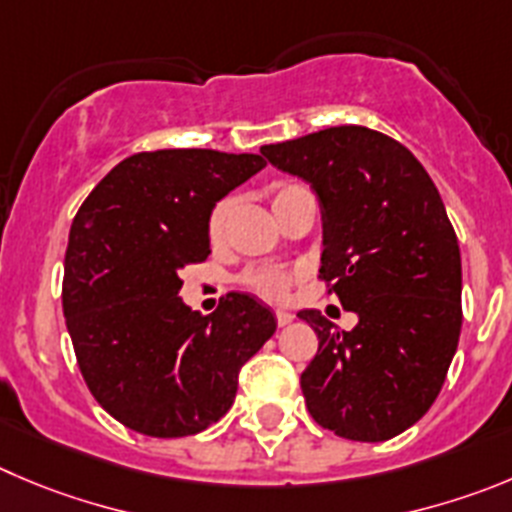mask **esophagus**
Wrapping results in <instances>:
<instances>
[{
    "instance_id": "esophagus-1",
    "label": "esophagus",
    "mask_w": 512,
    "mask_h": 512,
    "mask_svg": "<svg viewBox=\"0 0 512 512\" xmlns=\"http://www.w3.org/2000/svg\"><path fill=\"white\" fill-rule=\"evenodd\" d=\"M295 315L288 313V310H275V321H278V326H288V323H293Z\"/></svg>"
}]
</instances>
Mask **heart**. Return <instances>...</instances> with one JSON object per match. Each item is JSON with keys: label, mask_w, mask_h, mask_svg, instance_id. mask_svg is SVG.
<instances>
[{"label": "heart", "mask_w": 512, "mask_h": 512, "mask_svg": "<svg viewBox=\"0 0 512 512\" xmlns=\"http://www.w3.org/2000/svg\"><path fill=\"white\" fill-rule=\"evenodd\" d=\"M300 194H310V189L300 181L280 179L272 181L270 189H267V197H270L272 209L275 214L283 212L295 197ZM234 212V197H222L219 202L212 204L207 214V237L212 245H222L224 237L229 232V222H232ZM240 283L245 285L250 293L260 295V298L267 300H283L288 295L290 285H293V272L285 270L280 265H250L240 275Z\"/></svg>", "instance_id": "1"}]
</instances>
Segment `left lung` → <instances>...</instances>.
I'll list each match as a JSON object with an SVG mask.
<instances>
[{"mask_svg": "<svg viewBox=\"0 0 512 512\" xmlns=\"http://www.w3.org/2000/svg\"><path fill=\"white\" fill-rule=\"evenodd\" d=\"M313 186L323 209L321 275L358 315L341 331L300 310L318 353L300 374L310 417L353 442H384L429 412L462 328V260L437 186L407 146L336 126L262 146Z\"/></svg>", "mask_w": 512, "mask_h": 512, "instance_id": "1", "label": "left lung"}]
</instances>
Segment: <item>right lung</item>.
I'll use <instances>...</instances> for the list:
<instances>
[{
  "label": "right lung",
  "instance_id": "obj_1",
  "mask_svg": "<svg viewBox=\"0 0 512 512\" xmlns=\"http://www.w3.org/2000/svg\"><path fill=\"white\" fill-rule=\"evenodd\" d=\"M265 166L257 154L164 148L123 159L70 227L62 313L90 394L148 437H189L227 414L242 366L275 333L252 295L212 315L179 298L184 265L209 257L207 214Z\"/></svg>",
  "mask_w": 512,
  "mask_h": 512
}]
</instances>
